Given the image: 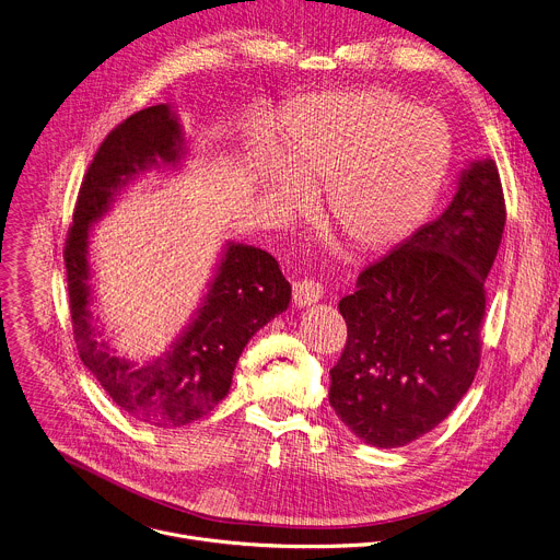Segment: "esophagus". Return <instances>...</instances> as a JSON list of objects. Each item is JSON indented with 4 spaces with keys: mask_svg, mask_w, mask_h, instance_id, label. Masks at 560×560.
<instances>
[{
    "mask_svg": "<svg viewBox=\"0 0 560 560\" xmlns=\"http://www.w3.org/2000/svg\"><path fill=\"white\" fill-rule=\"evenodd\" d=\"M323 298V287L320 282L312 280V278H302L298 282H293V302L298 306H306V304H314Z\"/></svg>",
    "mask_w": 560,
    "mask_h": 560,
    "instance_id": "1",
    "label": "esophagus"
}]
</instances>
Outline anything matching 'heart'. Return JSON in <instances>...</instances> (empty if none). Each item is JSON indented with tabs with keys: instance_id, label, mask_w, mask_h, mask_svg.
I'll use <instances>...</instances> for the list:
<instances>
[{
	"instance_id": "1",
	"label": "heart",
	"mask_w": 560,
	"mask_h": 560,
	"mask_svg": "<svg viewBox=\"0 0 560 560\" xmlns=\"http://www.w3.org/2000/svg\"><path fill=\"white\" fill-rule=\"evenodd\" d=\"M450 160L445 121L387 89L308 95L282 117L284 173L302 189L325 191L329 226L360 254L387 252L420 226ZM271 189L291 198L280 182Z\"/></svg>"
}]
</instances>
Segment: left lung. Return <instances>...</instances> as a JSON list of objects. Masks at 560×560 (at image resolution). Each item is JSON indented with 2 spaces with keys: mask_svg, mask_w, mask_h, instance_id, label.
<instances>
[{
  "mask_svg": "<svg viewBox=\"0 0 560 560\" xmlns=\"http://www.w3.org/2000/svg\"><path fill=\"white\" fill-rule=\"evenodd\" d=\"M505 220L499 166L474 162L445 213L364 267L340 300L347 345L329 371V402L366 445L424 436L467 394Z\"/></svg>",
  "mask_w": 560,
  "mask_h": 560,
  "instance_id": "left-lung-1",
  "label": "left lung"
}]
</instances>
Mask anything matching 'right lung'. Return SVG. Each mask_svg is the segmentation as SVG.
Wrapping results in <instances>:
<instances>
[{
    "mask_svg": "<svg viewBox=\"0 0 560 560\" xmlns=\"http://www.w3.org/2000/svg\"><path fill=\"white\" fill-rule=\"evenodd\" d=\"M182 149L179 124L166 104L142 108L117 124L84 173L65 244L80 358L121 411L155 427H182L209 413L229 394L246 342L291 300V284L273 256L256 246L229 244L198 318L164 358L136 364L117 358L100 340L89 312V229L133 175L160 162L175 164Z\"/></svg>",
    "mask_w": 560,
    "mask_h": 560,
    "instance_id": "add662e5",
    "label": "right lung"
}]
</instances>
